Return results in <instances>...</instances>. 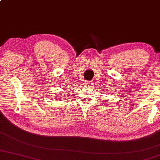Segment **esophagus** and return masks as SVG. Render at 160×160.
<instances>
[{"label": "esophagus", "instance_id": "obj_1", "mask_svg": "<svg viewBox=\"0 0 160 160\" xmlns=\"http://www.w3.org/2000/svg\"><path fill=\"white\" fill-rule=\"evenodd\" d=\"M86 85H88V86H90L91 85H92V81H87V82H86Z\"/></svg>", "mask_w": 160, "mask_h": 160}]
</instances>
